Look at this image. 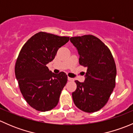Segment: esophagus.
Listing matches in <instances>:
<instances>
[{
    "instance_id": "esophagus-1",
    "label": "esophagus",
    "mask_w": 133,
    "mask_h": 133,
    "mask_svg": "<svg viewBox=\"0 0 133 133\" xmlns=\"http://www.w3.org/2000/svg\"><path fill=\"white\" fill-rule=\"evenodd\" d=\"M68 80H69V81H73V78L69 77V76H68Z\"/></svg>"
}]
</instances>
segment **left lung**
<instances>
[{
    "mask_svg": "<svg viewBox=\"0 0 133 133\" xmlns=\"http://www.w3.org/2000/svg\"><path fill=\"white\" fill-rule=\"evenodd\" d=\"M70 41L78 52L79 64L88 68L84 82L75 81L73 102L84 112H96L107 104L115 87V60L108 47L95 36L71 37Z\"/></svg>",
    "mask_w": 133,
    "mask_h": 133,
    "instance_id": "left-lung-1",
    "label": "left lung"
}]
</instances>
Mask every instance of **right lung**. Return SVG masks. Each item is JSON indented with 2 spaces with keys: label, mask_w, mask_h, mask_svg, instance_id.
I'll return each instance as SVG.
<instances>
[{
  "label": "right lung",
  "mask_w": 133,
  "mask_h": 133,
  "mask_svg": "<svg viewBox=\"0 0 133 133\" xmlns=\"http://www.w3.org/2000/svg\"><path fill=\"white\" fill-rule=\"evenodd\" d=\"M69 40L68 37L38 32L20 51L15 67L16 78L25 101L37 111H50L58 104L68 76L64 72L52 73L46 65Z\"/></svg>",
  "instance_id": "add662e5"
}]
</instances>
